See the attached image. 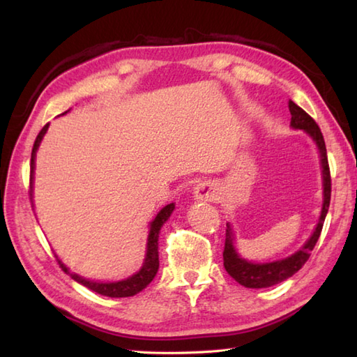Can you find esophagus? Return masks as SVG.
I'll return each mask as SVG.
<instances>
[{"instance_id": "obj_1", "label": "esophagus", "mask_w": 357, "mask_h": 357, "mask_svg": "<svg viewBox=\"0 0 357 357\" xmlns=\"http://www.w3.org/2000/svg\"><path fill=\"white\" fill-rule=\"evenodd\" d=\"M193 193H195V199H198V201L213 202L218 198L216 185L211 183V181H202V183H199L195 187Z\"/></svg>"}]
</instances>
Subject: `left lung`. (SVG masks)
Listing matches in <instances>:
<instances>
[{"label": "left lung", "mask_w": 357, "mask_h": 357, "mask_svg": "<svg viewBox=\"0 0 357 357\" xmlns=\"http://www.w3.org/2000/svg\"><path fill=\"white\" fill-rule=\"evenodd\" d=\"M288 109H290L291 115V123L290 126L293 128H299V130H304L310 138L314 141V144L319 149L321 153V164H322V179H324V204H322V211L319 222H317L316 229L312 236L305 242L304 247L298 250L294 255L285 257V259L273 261V262H264V264H256V262H248L247 259H242L238 255L236 248L233 245L234 234L230 224H227L225 230V245H224V267L227 273L247 288H267L271 285H276L282 280L291 278L296 271L302 268L310 255H312V250L314 248L317 239L321 236L322 227L325 216L328 213L330 207V198H331V176H330V167H328V158H327V149H325V141L319 126L316 124V121L308 115L305 110H302L299 105H296L293 101H288Z\"/></svg>", "instance_id": "8db88e82"}]
</instances>
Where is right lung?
Instances as JSON below:
<instances>
[{"label": "right lung", "mask_w": 357, "mask_h": 357, "mask_svg": "<svg viewBox=\"0 0 357 357\" xmlns=\"http://www.w3.org/2000/svg\"><path fill=\"white\" fill-rule=\"evenodd\" d=\"M49 124H45L41 132L38 133L33 149H32V159H30V199H32V184H33V169H35V156H36V150L40 147V142L43 139V136L47 132ZM174 210V204H169L165 206L156 218L151 221L150 224V231H149V238H147V252H146V259H144L142 267L138 273H135L133 276L118 280V282H95V280H89L86 278H81L77 273H70L69 268L58 259L59 267L63 268L64 273H67L73 280H77L78 284L87 287L89 290H92L95 293H100L102 296H109V298H128V296H135L136 293L142 291L146 288L153 278L156 276L158 268H159V256H158V239H159V231H161V227L165 224L167 219L170 218L172 211Z\"/></svg>", "instance_id": "obj_1"}]
</instances>
